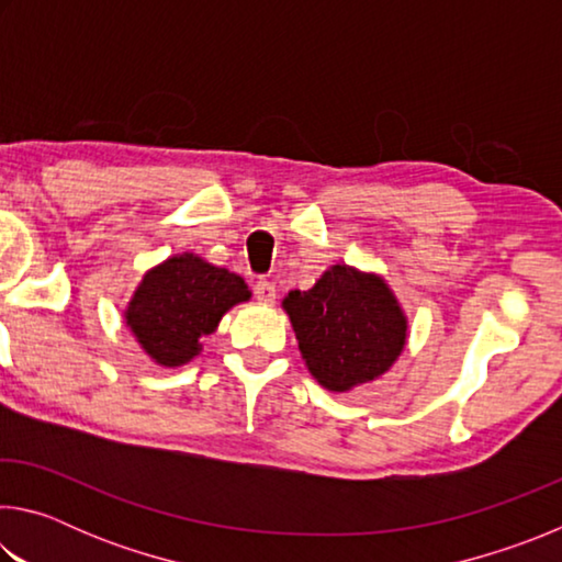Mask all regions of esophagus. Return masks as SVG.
Returning <instances> with one entry per match:
<instances>
[{
	"mask_svg": "<svg viewBox=\"0 0 562 562\" xmlns=\"http://www.w3.org/2000/svg\"><path fill=\"white\" fill-rule=\"evenodd\" d=\"M255 297H258L260 304H272L274 297H278V290H274V284L268 280H260L255 284Z\"/></svg>",
	"mask_w": 562,
	"mask_h": 562,
	"instance_id": "1",
	"label": "esophagus"
}]
</instances>
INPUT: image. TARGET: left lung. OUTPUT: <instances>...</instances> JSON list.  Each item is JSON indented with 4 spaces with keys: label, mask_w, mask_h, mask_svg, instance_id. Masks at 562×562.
<instances>
[{
    "label": "left lung",
    "mask_w": 562,
    "mask_h": 562,
    "mask_svg": "<svg viewBox=\"0 0 562 562\" xmlns=\"http://www.w3.org/2000/svg\"><path fill=\"white\" fill-rule=\"evenodd\" d=\"M310 374L329 392H349L389 372L406 345V315L372 272L331 265L307 292L282 300Z\"/></svg>",
    "instance_id": "left-lung-1"
}]
</instances>
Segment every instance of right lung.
<instances>
[{
  "label": "right lung",
  "instance_id": "right-lung-1",
  "mask_svg": "<svg viewBox=\"0 0 562 562\" xmlns=\"http://www.w3.org/2000/svg\"><path fill=\"white\" fill-rule=\"evenodd\" d=\"M240 274L193 252L173 255L144 274L126 307V325L160 367H183L235 304L250 300Z\"/></svg>",
  "mask_w": 562,
  "mask_h": 562
}]
</instances>
